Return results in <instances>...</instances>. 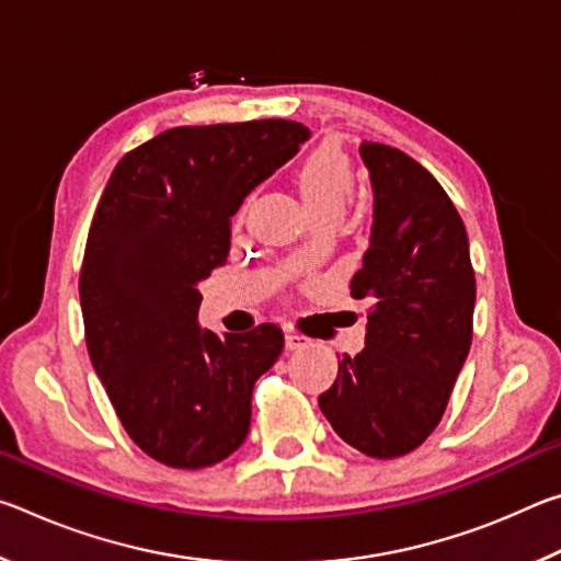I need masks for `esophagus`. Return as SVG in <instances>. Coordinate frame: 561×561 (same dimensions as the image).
Returning <instances> with one entry per match:
<instances>
[{
  "label": "esophagus",
  "mask_w": 561,
  "mask_h": 561,
  "mask_svg": "<svg viewBox=\"0 0 561 561\" xmlns=\"http://www.w3.org/2000/svg\"><path fill=\"white\" fill-rule=\"evenodd\" d=\"M284 344H287V351H294V348L309 346L311 339L299 334V331H287V334H284Z\"/></svg>",
  "instance_id": "obj_1"
}]
</instances>
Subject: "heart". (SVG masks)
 <instances>
[{
    "label": "heart",
    "instance_id": "b5f03b06",
    "mask_svg": "<svg viewBox=\"0 0 561 561\" xmlns=\"http://www.w3.org/2000/svg\"><path fill=\"white\" fill-rule=\"evenodd\" d=\"M297 183L311 215L334 225L354 197L356 175L344 150L336 144H321L299 163ZM237 220H242V210Z\"/></svg>",
    "mask_w": 561,
    "mask_h": 561
}]
</instances>
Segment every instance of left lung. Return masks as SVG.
<instances>
[{
    "label": "left lung",
    "instance_id": "left-lung-1",
    "mask_svg": "<svg viewBox=\"0 0 561 561\" xmlns=\"http://www.w3.org/2000/svg\"><path fill=\"white\" fill-rule=\"evenodd\" d=\"M374 185L371 247L351 297L371 299L366 348L339 360L319 408L368 458L413 453L435 431L472 341L474 270L462 217L403 150L364 140Z\"/></svg>",
    "mask_w": 561,
    "mask_h": 561
}]
</instances>
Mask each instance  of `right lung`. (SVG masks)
Returning <instances> with one entry per match:
<instances>
[{
	"label": "right lung",
	"mask_w": 561,
	"mask_h": 561,
	"mask_svg": "<svg viewBox=\"0 0 561 561\" xmlns=\"http://www.w3.org/2000/svg\"><path fill=\"white\" fill-rule=\"evenodd\" d=\"M307 138L284 118L168 128L103 190L79 277L87 348L130 440L168 468H210L250 433L252 388L284 334L201 331L197 282L227 262L247 193Z\"/></svg>",
	"instance_id": "right-lung-1"
}]
</instances>
